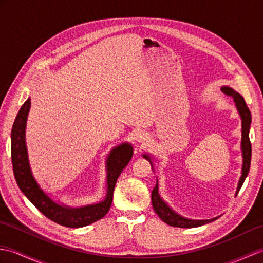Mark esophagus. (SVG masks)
Masks as SVG:
<instances>
[{"instance_id": "obj_1", "label": "esophagus", "mask_w": 263, "mask_h": 263, "mask_svg": "<svg viewBox=\"0 0 263 263\" xmlns=\"http://www.w3.org/2000/svg\"><path fill=\"white\" fill-rule=\"evenodd\" d=\"M147 136L144 135V133H138L137 135V140L139 141V142H143V141H146L147 140Z\"/></svg>"}]
</instances>
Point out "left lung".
<instances>
[{
    "label": "left lung",
    "mask_w": 263,
    "mask_h": 263,
    "mask_svg": "<svg viewBox=\"0 0 263 263\" xmlns=\"http://www.w3.org/2000/svg\"><path fill=\"white\" fill-rule=\"evenodd\" d=\"M222 92L227 96H230L234 99V102L236 104V107L239 111V115L242 117V152H243V168H242V176L239 178L238 182V186H237V191L236 195L241 190L243 183L247 178L249 171H250V165H251V155H252V147H251V141H250V137H249V131H250V124H251V111L249 107L247 106V103H245L244 98L239 95L238 92L234 91L233 89L224 87L221 89ZM143 157L148 159L150 161V164L153 166V161L150 159L147 155H143ZM152 202L154 210L156 211V214L159 216V218L163 221H165L166 224H168L171 226L174 227H181V228H189V227H198L201 225H204L206 222H210L214 219H206V220H191V219H186V218H183L181 216H178L175 214L168 205H167L163 200L160 199L159 194H158V184H156V186L153 190L152 193Z\"/></svg>",
    "instance_id": "8db88e82"
}]
</instances>
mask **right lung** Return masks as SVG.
<instances>
[{"mask_svg": "<svg viewBox=\"0 0 263 263\" xmlns=\"http://www.w3.org/2000/svg\"><path fill=\"white\" fill-rule=\"evenodd\" d=\"M29 108L30 99L28 98L21 106L14 120L12 131H11V160H12L14 177L19 189L44 216L62 226L72 228L83 227L102 219L111 205L117 178L132 157V147L127 143L121 144L109 154L107 160V194L103 202L77 209L62 206L49 199L39 189L35 178L32 177L29 163H28L25 141L26 121Z\"/></svg>", "mask_w": 263, "mask_h": 263, "instance_id": "1", "label": "right lung"}]
</instances>
